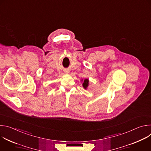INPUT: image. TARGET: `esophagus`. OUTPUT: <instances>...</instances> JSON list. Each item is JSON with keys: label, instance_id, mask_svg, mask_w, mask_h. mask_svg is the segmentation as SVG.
Segmentation results:
<instances>
[{"label": "esophagus", "instance_id": "esophagus-1", "mask_svg": "<svg viewBox=\"0 0 151 151\" xmlns=\"http://www.w3.org/2000/svg\"><path fill=\"white\" fill-rule=\"evenodd\" d=\"M65 73H69V71H68V70H65Z\"/></svg>", "mask_w": 151, "mask_h": 151}]
</instances>
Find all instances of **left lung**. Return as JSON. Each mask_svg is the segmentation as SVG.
Here are the masks:
<instances>
[{
	"label": "left lung",
	"instance_id": "obj_1",
	"mask_svg": "<svg viewBox=\"0 0 151 151\" xmlns=\"http://www.w3.org/2000/svg\"><path fill=\"white\" fill-rule=\"evenodd\" d=\"M88 79H85V80H84V82H83V84H82V85H83V88H85V89H86L87 88V87H88Z\"/></svg>",
	"mask_w": 151,
	"mask_h": 151
}]
</instances>
